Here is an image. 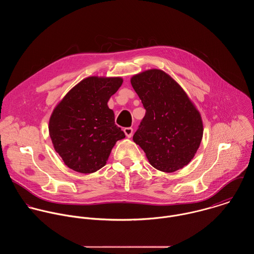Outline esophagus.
Wrapping results in <instances>:
<instances>
[{
    "instance_id": "esophagus-1",
    "label": "esophagus",
    "mask_w": 254,
    "mask_h": 254,
    "mask_svg": "<svg viewBox=\"0 0 254 254\" xmlns=\"http://www.w3.org/2000/svg\"><path fill=\"white\" fill-rule=\"evenodd\" d=\"M123 131H124V133H125L127 138H131L132 137V135H133V128L127 127V128H124Z\"/></svg>"
}]
</instances>
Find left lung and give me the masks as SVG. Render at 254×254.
<instances>
[{"label": "left lung", "mask_w": 254, "mask_h": 254, "mask_svg": "<svg viewBox=\"0 0 254 254\" xmlns=\"http://www.w3.org/2000/svg\"><path fill=\"white\" fill-rule=\"evenodd\" d=\"M131 84L145 109L133 141L157 170L171 173L183 168L202 139L199 112L180 85L162 70L137 74Z\"/></svg>", "instance_id": "left-lung-1"}]
</instances>
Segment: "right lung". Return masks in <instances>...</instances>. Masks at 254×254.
<instances>
[{
    "mask_svg": "<svg viewBox=\"0 0 254 254\" xmlns=\"http://www.w3.org/2000/svg\"><path fill=\"white\" fill-rule=\"evenodd\" d=\"M120 77H88L72 88L54 110L49 132L67 167L93 173L104 167L115 143L125 138L109 109V98L122 85Z\"/></svg>",
    "mask_w": 254,
    "mask_h": 254,
    "instance_id": "obj_1",
    "label": "right lung"
}]
</instances>
